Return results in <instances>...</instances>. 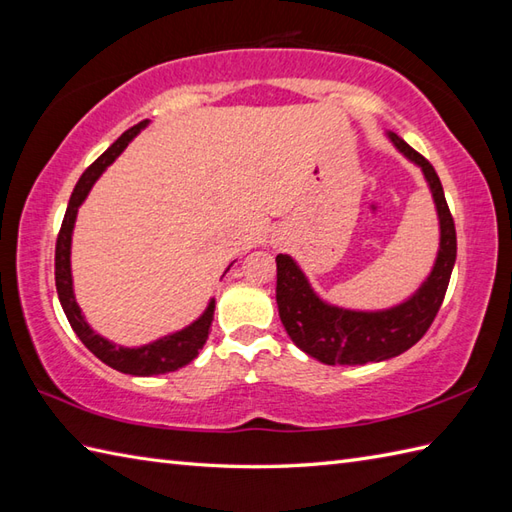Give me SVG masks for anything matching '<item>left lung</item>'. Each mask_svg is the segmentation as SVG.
Masks as SVG:
<instances>
[{
    "mask_svg": "<svg viewBox=\"0 0 512 512\" xmlns=\"http://www.w3.org/2000/svg\"><path fill=\"white\" fill-rule=\"evenodd\" d=\"M385 136L402 156L420 167L431 191L440 228L436 262L407 299L380 310H354L323 299L297 259L277 255L279 319L292 343L325 365L380 363L416 345L436 319L458 255L455 224L436 169L398 134L385 132Z\"/></svg>",
    "mask_w": 512,
    "mask_h": 512,
    "instance_id": "left-lung-1",
    "label": "left lung"
}]
</instances>
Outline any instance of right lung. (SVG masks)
Masks as SVG:
<instances>
[{"label":"right lung","instance_id":"add662e5","mask_svg":"<svg viewBox=\"0 0 512 512\" xmlns=\"http://www.w3.org/2000/svg\"><path fill=\"white\" fill-rule=\"evenodd\" d=\"M147 125L149 121H143L134 125L132 129H127V132L118 138L103 156L96 158L92 165L85 169V173L79 178V182H76V187L72 191L68 211H65L61 231L57 237V250H54V281H57V295H59L65 317H68L72 325V330L83 341V345L88 347L96 358H101L105 365H110L118 369V372L132 374V376H158V374L176 372V369L189 365L193 358L200 354L206 339H209V328L213 323V312H215V297H211L200 317L191 321L189 325H184L182 330L160 336V339L145 345L125 347L105 339V336H101L99 332H94L88 319H85V314L81 312L79 303H76L70 257H72V233H74L76 215H79V206L85 202V198H88L94 182L103 176V171L123 154L125 147L132 143V140L143 132ZM228 268L224 270V275L228 273Z\"/></svg>","mask_w":512,"mask_h":512}]
</instances>
